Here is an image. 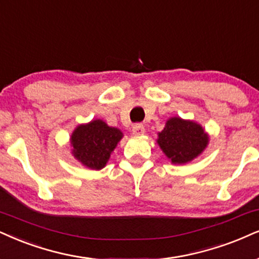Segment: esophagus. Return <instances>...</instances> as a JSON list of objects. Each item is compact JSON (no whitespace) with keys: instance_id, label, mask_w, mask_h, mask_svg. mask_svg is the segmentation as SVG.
<instances>
[{"instance_id":"obj_1","label":"esophagus","mask_w":259,"mask_h":259,"mask_svg":"<svg viewBox=\"0 0 259 259\" xmlns=\"http://www.w3.org/2000/svg\"><path fill=\"white\" fill-rule=\"evenodd\" d=\"M132 133H133V136H143L145 133L144 126L140 123L135 124V126L132 127Z\"/></svg>"}]
</instances>
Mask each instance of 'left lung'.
I'll return each instance as SVG.
<instances>
[{
	"label": "left lung",
	"mask_w": 259,
	"mask_h": 259,
	"mask_svg": "<svg viewBox=\"0 0 259 259\" xmlns=\"http://www.w3.org/2000/svg\"><path fill=\"white\" fill-rule=\"evenodd\" d=\"M170 163L181 165L192 162L209 145V135L200 123L180 116L169 117L156 139Z\"/></svg>",
	"instance_id": "1"
}]
</instances>
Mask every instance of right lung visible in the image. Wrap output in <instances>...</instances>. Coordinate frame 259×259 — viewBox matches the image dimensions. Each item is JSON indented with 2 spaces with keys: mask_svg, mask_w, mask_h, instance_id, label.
<instances>
[{
  "mask_svg": "<svg viewBox=\"0 0 259 259\" xmlns=\"http://www.w3.org/2000/svg\"><path fill=\"white\" fill-rule=\"evenodd\" d=\"M123 133L116 127L108 126L101 119L80 123L72 132V155L79 163L92 170H101L107 165Z\"/></svg>",
  "mask_w": 259,
  "mask_h": 259,
  "instance_id": "add662e5",
  "label": "right lung"
}]
</instances>
